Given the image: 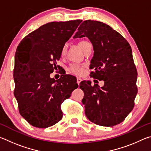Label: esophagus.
Returning a JSON list of instances; mask_svg holds the SVG:
<instances>
[{
    "label": "esophagus",
    "mask_w": 151,
    "mask_h": 151,
    "mask_svg": "<svg viewBox=\"0 0 151 151\" xmlns=\"http://www.w3.org/2000/svg\"><path fill=\"white\" fill-rule=\"evenodd\" d=\"M76 81H77V83H78V85H80L81 82L82 81V79L81 78H76Z\"/></svg>",
    "instance_id": "34e87169"
}]
</instances>
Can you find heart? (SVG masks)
Returning a JSON list of instances; mask_svg holds the SVG:
<instances>
[{"label":"heart","instance_id":"heart-1","mask_svg":"<svg viewBox=\"0 0 151 151\" xmlns=\"http://www.w3.org/2000/svg\"><path fill=\"white\" fill-rule=\"evenodd\" d=\"M88 42L86 40H81L78 42V45L80 47L82 48V50H84L86 47V46L88 44ZM66 50H67V47H66V45L63 46L62 48H61L60 55L61 56H64L66 54ZM68 71L71 74L75 75H82L85 72V68L83 65H77V64H72L70 65L69 67H68Z\"/></svg>","mask_w":151,"mask_h":151}]
</instances>
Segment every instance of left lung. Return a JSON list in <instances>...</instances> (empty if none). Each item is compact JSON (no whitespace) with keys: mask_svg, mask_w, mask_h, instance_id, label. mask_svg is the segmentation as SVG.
<instances>
[{"mask_svg":"<svg viewBox=\"0 0 151 151\" xmlns=\"http://www.w3.org/2000/svg\"><path fill=\"white\" fill-rule=\"evenodd\" d=\"M88 37L93 46L91 76L104 82L103 87L82 81L85 114L93 123L113 127L124 121L134 106L137 70L129 43L109 25L96 20L82 22L74 38Z\"/></svg>","mask_w":151,"mask_h":151,"instance_id":"obj_1","label":"left lung"}]
</instances>
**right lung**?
<instances>
[{
	"label": "right lung",
	"instance_id": "right-lung-1",
	"mask_svg": "<svg viewBox=\"0 0 151 151\" xmlns=\"http://www.w3.org/2000/svg\"><path fill=\"white\" fill-rule=\"evenodd\" d=\"M81 22H48L29 33L17 47L14 95L20 115L33 127L47 128L60 121L61 104L78 88L69 75L55 80L50 75L58 67L63 46Z\"/></svg>",
	"mask_w": 151,
	"mask_h": 151
}]
</instances>
